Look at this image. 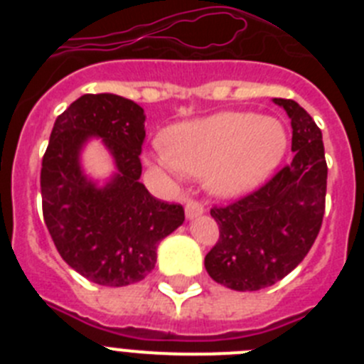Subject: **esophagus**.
Instances as JSON below:
<instances>
[{
	"mask_svg": "<svg viewBox=\"0 0 364 364\" xmlns=\"http://www.w3.org/2000/svg\"><path fill=\"white\" fill-rule=\"evenodd\" d=\"M202 213H204V208H202V204H198V202H195V200L186 202V218H188V220H193V218L200 217Z\"/></svg>",
	"mask_w": 364,
	"mask_h": 364,
	"instance_id": "1",
	"label": "esophagus"
}]
</instances>
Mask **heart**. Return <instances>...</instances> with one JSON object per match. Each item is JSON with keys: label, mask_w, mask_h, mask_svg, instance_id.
<instances>
[{"label": "heart", "mask_w": 364, "mask_h": 364, "mask_svg": "<svg viewBox=\"0 0 364 364\" xmlns=\"http://www.w3.org/2000/svg\"><path fill=\"white\" fill-rule=\"evenodd\" d=\"M288 133L272 117L222 111L171 125L164 146L146 154V162L167 175L205 176L218 197H239L259 186L284 159Z\"/></svg>", "instance_id": "b5f03b06"}]
</instances>
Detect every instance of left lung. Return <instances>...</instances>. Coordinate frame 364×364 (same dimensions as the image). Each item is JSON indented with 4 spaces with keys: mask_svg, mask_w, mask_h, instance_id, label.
<instances>
[{
    "mask_svg": "<svg viewBox=\"0 0 364 364\" xmlns=\"http://www.w3.org/2000/svg\"><path fill=\"white\" fill-rule=\"evenodd\" d=\"M291 120L294 160L268 184L226 208H213L220 237L204 259L218 284L257 291L299 266L319 235L328 167L321 129L297 102L273 98Z\"/></svg>",
    "mask_w": 364,
    "mask_h": 364,
    "instance_id": "8db88e82",
    "label": "left lung"
}]
</instances>
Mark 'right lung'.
I'll return each instance as SVG.
<instances>
[{
    "label": "right lung",
    "instance_id": "1",
    "mask_svg": "<svg viewBox=\"0 0 364 364\" xmlns=\"http://www.w3.org/2000/svg\"><path fill=\"white\" fill-rule=\"evenodd\" d=\"M144 109L112 92L83 95L56 118L41 162L43 218L73 269L102 286L146 279L160 240L184 222L178 204L160 202L140 182ZM100 139L115 164L107 179L82 167V151Z\"/></svg>",
    "mask_w": 364,
    "mask_h": 364
}]
</instances>
